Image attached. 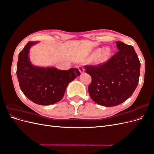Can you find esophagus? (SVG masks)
I'll list each match as a JSON object with an SVG mask.
<instances>
[{
    "label": "esophagus",
    "mask_w": 154,
    "mask_h": 154,
    "mask_svg": "<svg viewBox=\"0 0 154 154\" xmlns=\"http://www.w3.org/2000/svg\"><path fill=\"white\" fill-rule=\"evenodd\" d=\"M78 69H79V71H80L81 73H83V72H84V69L83 68L82 66H79V67H78Z\"/></svg>",
    "instance_id": "esophagus-1"
}]
</instances>
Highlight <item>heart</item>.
I'll use <instances>...</instances> for the list:
<instances>
[{"instance_id": "1", "label": "heart", "mask_w": 154, "mask_h": 154, "mask_svg": "<svg viewBox=\"0 0 154 154\" xmlns=\"http://www.w3.org/2000/svg\"><path fill=\"white\" fill-rule=\"evenodd\" d=\"M102 51V49H98L96 50L94 53H93V57H97V56H99ZM110 54V51L109 49L106 48V49H105L103 50V52H102L101 53V60H105L107 59V58H108L109 57V55Z\"/></svg>"}]
</instances>
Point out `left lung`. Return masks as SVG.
Returning a JSON list of instances; mask_svg holds the SVG:
<instances>
[{
    "mask_svg": "<svg viewBox=\"0 0 154 154\" xmlns=\"http://www.w3.org/2000/svg\"><path fill=\"white\" fill-rule=\"evenodd\" d=\"M118 51L106 62L86 65L92 82L88 87L91 99L105 106L122 103L136 89L140 74V62L132 45L116 42Z\"/></svg>",
    "mask_w": 154,
    "mask_h": 154,
    "instance_id": "left-lung-1",
    "label": "left lung"
}]
</instances>
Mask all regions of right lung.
Listing matches in <instances>:
<instances>
[{"instance_id":"obj_1","label":"right lung","mask_w":154,"mask_h":154,"mask_svg":"<svg viewBox=\"0 0 154 154\" xmlns=\"http://www.w3.org/2000/svg\"><path fill=\"white\" fill-rule=\"evenodd\" d=\"M37 41H30L18 55L17 75L20 89L34 103L41 105H52L63 97L69 83L80 72L77 68L66 71L54 67L41 68L31 65L28 58L29 50Z\"/></svg>"}]
</instances>
